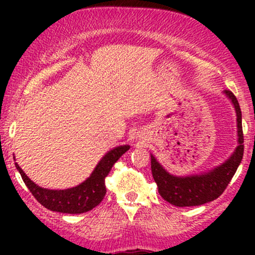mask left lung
Instances as JSON below:
<instances>
[{
	"instance_id": "left-lung-1",
	"label": "left lung",
	"mask_w": 255,
	"mask_h": 255,
	"mask_svg": "<svg viewBox=\"0 0 255 255\" xmlns=\"http://www.w3.org/2000/svg\"><path fill=\"white\" fill-rule=\"evenodd\" d=\"M223 94L231 100L237 115L238 145L232 155L207 173L195 174L187 176H175L169 174L159 161L150 154L151 174L154 181L158 185L160 196L169 204L177 207L200 206L220 197L228 186L233 175L237 171L244 151V138L242 129V112L237 97L230 90H225Z\"/></svg>"
}]
</instances>
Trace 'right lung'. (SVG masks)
Returning a JSON list of instances; mask_svg holds the SVG:
<instances>
[{"label": "right lung", "instance_id": "add662e5", "mask_svg": "<svg viewBox=\"0 0 255 255\" xmlns=\"http://www.w3.org/2000/svg\"><path fill=\"white\" fill-rule=\"evenodd\" d=\"M129 145H120L105 154L90 177L75 187L65 190H49L38 186L16 163L23 181L39 204L50 211L61 213H84L96 207L106 195L105 177L109 175L113 164L129 149Z\"/></svg>", "mask_w": 255, "mask_h": 255}]
</instances>
